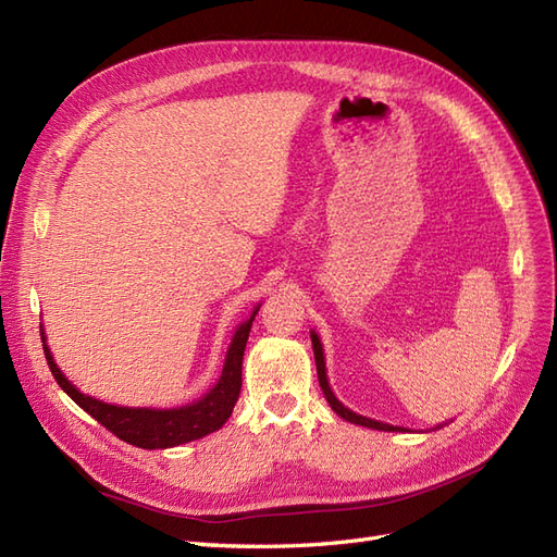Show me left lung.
Returning a JSON list of instances; mask_svg holds the SVG:
<instances>
[{"instance_id": "1", "label": "left lung", "mask_w": 557, "mask_h": 557, "mask_svg": "<svg viewBox=\"0 0 557 557\" xmlns=\"http://www.w3.org/2000/svg\"><path fill=\"white\" fill-rule=\"evenodd\" d=\"M311 344H313V356H315V369H318V383L320 387H323V395L325 399L330 401V407L336 416H342L344 420H348V423H356V425H362V428H372V430H383V432H409L404 428H397V425H387V423H379V420H372V418H364V416H358L352 413L350 409H346L344 404L334 397L332 387L327 383V374H325V356H323V344H320L318 334L311 332Z\"/></svg>"}]
</instances>
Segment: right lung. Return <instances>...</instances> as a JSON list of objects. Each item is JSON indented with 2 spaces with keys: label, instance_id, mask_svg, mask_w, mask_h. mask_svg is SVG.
I'll return each mask as SVG.
<instances>
[{
  "label": "right lung",
  "instance_id": "right-lung-1",
  "mask_svg": "<svg viewBox=\"0 0 557 557\" xmlns=\"http://www.w3.org/2000/svg\"><path fill=\"white\" fill-rule=\"evenodd\" d=\"M256 311L250 313L246 323H242L232 336V344L227 348L223 374L211 391L199 397L193 404L176 409H134V407H115V404H107L102 399H95L90 395H83L76 385L66 381V376L60 372V367L53 360L46 344V334L41 332L46 362L53 372L58 385L70 395L83 411H88L97 423H102L109 432H113L117 440H123L132 446L139 448H172L188 444L195 440H201L215 430L225 425V420L232 416L234 404L242 393V362H244V348L248 342V332L252 320H256Z\"/></svg>",
  "mask_w": 557,
  "mask_h": 557
}]
</instances>
